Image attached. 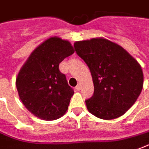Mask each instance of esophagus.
Returning a JSON list of instances; mask_svg holds the SVG:
<instances>
[{
	"label": "esophagus",
	"instance_id": "obj_1",
	"mask_svg": "<svg viewBox=\"0 0 149 149\" xmlns=\"http://www.w3.org/2000/svg\"><path fill=\"white\" fill-rule=\"evenodd\" d=\"M75 89H76V90H78V91H79V90L81 89V85L80 84L77 85L76 87H75Z\"/></svg>",
	"mask_w": 149,
	"mask_h": 149
}]
</instances>
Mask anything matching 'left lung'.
Masks as SVG:
<instances>
[{
    "label": "left lung",
    "instance_id": "1",
    "mask_svg": "<svg viewBox=\"0 0 149 149\" xmlns=\"http://www.w3.org/2000/svg\"><path fill=\"white\" fill-rule=\"evenodd\" d=\"M74 46L92 74L94 93L85 101L88 111L104 120L123 115L143 89L140 65L122 46L103 37L76 41Z\"/></svg>",
    "mask_w": 149,
    "mask_h": 149
}]
</instances>
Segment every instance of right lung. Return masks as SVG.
Returning a JSON list of instances; mask_svg holds the SVG:
<instances>
[{
	"label": "right lung",
	"mask_w": 149,
	"mask_h": 149,
	"mask_svg": "<svg viewBox=\"0 0 149 149\" xmlns=\"http://www.w3.org/2000/svg\"><path fill=\"white\" fill-rule=\"evenodd\" d=\"M74 53L69 40L53 36L34 49L20 69L16 78L18 96L36 118L53 121L67 111L74 91L59 64Z\"/></svg>",
	"instance_id": "add662e5"
}]
</instances>
